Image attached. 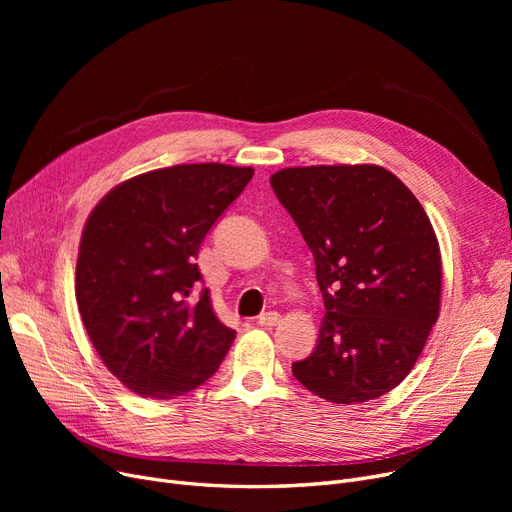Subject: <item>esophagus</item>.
<instances>
[{
  "mask_svg": "<svg viewBox=\"0 0 512 512\" xmlns=\"http://www.w3.org/2000/svg\"><path fill=\"white\" fill-rule=\"evenodd\" d=\"M282 315L278 311H267V313H261L259 315V326H265V328H272V326H278L280 324Z\"/></svg>",
  "mask_w": 512,
  "mask_h": 512,
  "instance_id": "1",
  "label": "esophagus"
}]
</instances>
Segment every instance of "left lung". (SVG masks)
<instances>
[{
	"label": "left lung",
	"mask_w": 512,
	"mask_h": 512,
	"mask_svg": "<svg viewBox=\"0 0 512 512\" xmlns=\"http://www.w3.org/2000/svg\"><path fill=\"white\" fill-rule=\"evenodd\" d=\"M270 184L313 253L326 307L315 351L292 375L336 405L390 392L440 315L442 259L427 213L371 164L286 168Z\"/></svg>",
	"instance_id": "obj_1"
}]
</instances>
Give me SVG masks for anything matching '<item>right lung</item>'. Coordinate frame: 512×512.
I'll list each match as a JSON object with an SVG mask.
<instances>
[{
    "instance_id": "obj_1",
    "label": "right lung",
    "mask_w": 512,
    "mask_h": 512,
    "mask_svg": "<svg viewBox=\"0 0 512 512\" xmlns=\"http://www.w3.org/2000/svg\"><path fill=\"white\" fill-rule=\"evenodd\" d=\"M253 168L184 164L134 176L91 211L76 261V303L105 367L145 398H176L218 371L234 330L207 288L193 297L199 247Z\"/></svg>"
}]
</instances>
